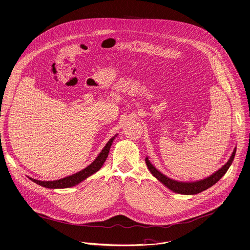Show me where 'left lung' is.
Instances as JSON below:
<instances>
[{
	"mask_svg": "<svg viewBox=\"0 0 250 250\" xmlns=\"http://www.w3.org/2000/svg\"><path fill=\"white\" fill-rule=\"evenodd\" d=\"M235 154H236V148L234 149V152H233L231 158H229V161L221 169H219V170H217L215 173H213L209 177L202 179V181H198V182H194V183H183V182L173 181V179L169 178V177L165 176L164 174H162L160 171H158L157 169L151 164V162L148 161L147 158H146V163L147 165L148 170L151 171V173L158 179V181H160L163 185H165L168 188H170L171 191L178 193V194H183V195H195L198 193H201V192L205 191V189L212 187L226 174L228 169L229 168V166H231V164L233 162Z\"/></svg>",
	"mask_w": 250,
	"mask_h": 250,
	"instance_id": "obj_1",
	"label": "left lung"
}]
</instances>
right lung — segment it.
<instances>
[{
  "label": "right lung",
  "mask_w": 250,
  "mask_h": 250,
  "mask_svg": "<svg viewBox=\"0 0 250 250\" xmlns=\"http://www.w3.org/2000/svg\"><path fill=\"white\" fill-rule=\"evenodd\" d=\"M114 138L115 137L109 139L107 144L105 145V146L104 147L103 151L101 152V154L97 156V158L94 160V161L81 171H79L73 175L66 176L64 178L57 179V181H53V182H42V181H38V179H34V178H31V179L34 183L42 186V187L48 188H63L74 187L81 182H83L85 178L92 175L93 173H95L96 171H98L99 169L102 168V166L104 165V161L106 160V157L108 155L109 148H111Z\"/></svg>",
  "instance_id": "obj_1"
}]
</instances>
